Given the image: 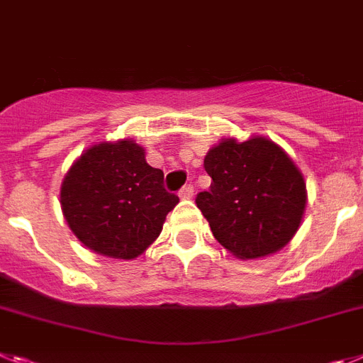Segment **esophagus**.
Here are the masks:
<instances>
[{"label": "esophagus", "mask_w": 363, "mask_h": 363, "mask_svg": "<svg viewBox=\"0 0 363 363\" xmlns=\"http://www.w3.org/2000/svg\"><path fill=\"white\" fill-rule=\"evenodd\" d=\"M179 197H181V199H191V197H194V186L191 184L182 186L181 190H179Z\"/></svg>", "instance_id": "1"}]
</instances>
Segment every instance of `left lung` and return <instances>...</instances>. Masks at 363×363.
<instances>
[{
	"label": "left lung",
	"mask_w": 363,
	"mask_h": 363,
	"mask_svg": "<svg viewBox=\"0 0 363 363\" xmlns=\"http://www.w3.org/2000/svg\"><path fill=\"white\" fill-rule=\"evenodd\" d=\"M212 177L195 204L217 241L241 259L274 254L291 241L303 217L305 182L285 151L263 137L223 140L208 151Z\"/></svg>",
	"instance_id": "obj_1"
}]
</instances>
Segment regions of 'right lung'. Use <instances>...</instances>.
<instances>
[{
	"label": "right lung",
	"instance_id": "right-lung-1",
	"mask_svg": "<svg viewBox=\"0 0 363 363\" xmlns=\"http://www.w3.org/2000/svg\"><path fill=\"white\" fill-rule=\"evenodd\" d=\"M69 228L87 248L133 259L159 238L179 197L164 188L162 169L151 168L133 140L104 143L72 164L60 191Z\"/></svg>",
	"mask_w": 363,
	"mask_h": 363
}]
</instances>
